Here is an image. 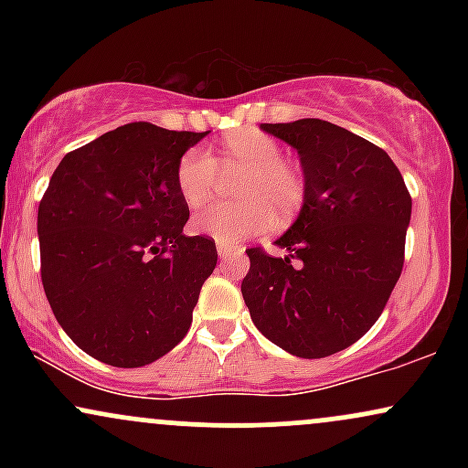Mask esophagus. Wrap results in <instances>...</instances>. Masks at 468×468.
<instances>
[{
  "instance_id": "obj_1",
  "label": "esophagus",
  "mask_w": 468,
  "mask_h": 468,
  "mask_svg": "<svg viewBox=\"0 0 468 468\" xmlns=\"http://www.w3.org/2000/svg\"><path fill=\"white\" fill-rule=\"evenodd\" d=\"M216 246H218V257H219V260H227V257L239 255V252H241V249H235V246L224 244V241H218Z\"/></svg>"
}]
</instances>
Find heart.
<instances>
[{
	"mask_svg": "<svg viewBox=\"0 0 468 468\" xmlns=\"http://www.w3.org/2000/svg\"><path fill=\"white\" fill-rule=\"evenodd\" d=\"M219 169L224 174H244L235 185V197L239 200L213 204L197 213L191 222L196 233L224 244H238L266 230L272 218L283 222L302 207L303 178L283 163L282 147L266 133H233L219 147L218 160L202 147L189 149L176 169L182 200L191 208H200L211 200Z\"/></svg>",
	"mask_w": 468,
	"mask_h": 468,
	"instance_id": "b5f03b06",
	"label": "heart"
}]
</instances>
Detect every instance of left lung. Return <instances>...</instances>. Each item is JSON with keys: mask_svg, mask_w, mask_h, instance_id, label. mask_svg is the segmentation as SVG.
I'll return each mask as SVG.
<instances>
[{"mask_svg": "<svg viewBox=\"0 0 468 468\" xmlns=\"http://www.w3.org/2000/svg\"><path fill=\"white\" fill-rule=\"evenodd\" d=\"M299 155L303 202L275 246L250 249L241 294L252 324L294 356L324 358L376 324L399 282L411 197L380 147L319 118L261 122Z\"/></svg>", "mask_w": 468, "mask_h": 468, "instance_id": "left-lung-1", "label": "left lung"}]
</instances>
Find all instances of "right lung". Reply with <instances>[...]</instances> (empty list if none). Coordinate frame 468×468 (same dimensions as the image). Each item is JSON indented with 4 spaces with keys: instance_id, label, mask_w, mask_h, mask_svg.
Segmentation results:
<instances>
[{
    "instance_id": "add662e5",
    "label": "right lung",
    "mask_w": 468,
    "mask_h": 468,
    "mask_svg": "<svg viewBox=\"0 0 468 468\" xmlns=\"http://www.w3.org/2000/svg\"><path fill=\"white\" fill-rule=\"evenodd\" d=\"M207 133L130 122L52 174L37 213L41 282L66 335L99 361L143 367L189 332L218 250L182 233L176 169Z\"/></svg>"
}]
</instances>
